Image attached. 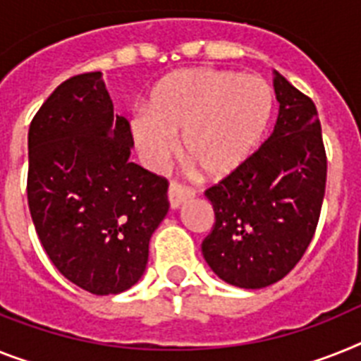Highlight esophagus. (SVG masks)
<instances>
[{
	"label": "esophagus",
	"instance_id": "34e87169",
	"mask_svg": "<svg viewBox=\"0 0 361 361\" xmlns=\"http://www.w3.org/2000/svg\"><path fill=\"white\" fill-rule=\"evenodd\" d=\"M192 196H195V190L190 187L181 185L178 181H172L171 187H169V202H171L172 209H180L183 202H187Z\"/></svg>",
	"mask_w": 361,
	"mask_h": 361
}]
</instances>
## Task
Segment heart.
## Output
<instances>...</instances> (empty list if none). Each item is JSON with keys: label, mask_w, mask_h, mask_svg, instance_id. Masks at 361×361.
Segmentation results:
<instances>
[{"label": "heart", "mask_w": 361, "mask_h": 361, "mask_svg": "<svg viewBox=\"0 0 361 361\" xmlns=\"http://www.w3.org/2000/svg\"><path fill=\"white\" fill-rule=\"evenodd\" d=\"M274 111L266 80L220 69H185L154 90L150 110L130 121L135 148L152 169H163L183 147L205 174L220 178L235 171L257 147Z\"/></svg>", "instance_id": "b5f03b06"}]
</instances>
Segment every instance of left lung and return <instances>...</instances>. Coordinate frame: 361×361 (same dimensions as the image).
Wrapping results in <instances>:
<instances>
[{"instance_id":"left-lung-1","label":"left lung","mask_w":361,"mask_h":361,"mask_svg":"<svg viewBox=\"0 0 361 361\" xmlns=\"http://www.w3.org/2000/svg\"><path fill=\"white\" fill-rule=\"evenodd\" d=\"M279 117L268 141L205 190L214 226L202 242L211 269L238 288H264L295 268L314 238L326 185L316 104L275 71Z\"/></svg>"}]
</instances>
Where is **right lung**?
<instances>
[{"mask_svg": "<svg viewBox=\"0 0 361 361\" xmlns=\"http://www.w3.org/2000/svg\"><path fill=\"white\" fill-rule=\"evenodd\" d=\"M130 123L114 115L101 71L60 84L29 126L27 202L63 277L95 295L134 286L169 211V181L128 159Z\"/></svg>", "mask_w": 361, "mask_h": 361, "instance_id": "add662e5", "label": "right lung"}]
</instances>
